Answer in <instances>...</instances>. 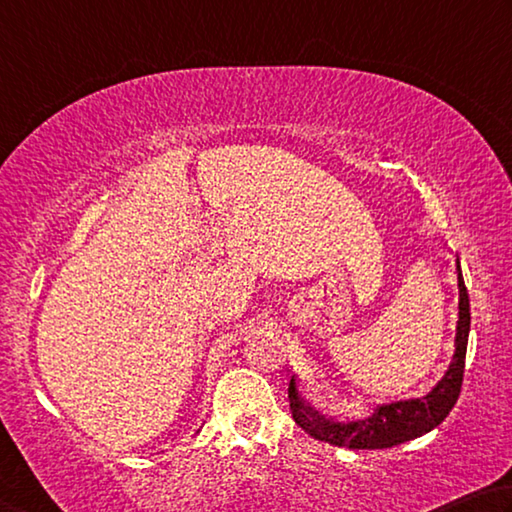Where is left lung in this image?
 Here are the masks:
<instances>
[{
  "instance_id": "8db88e82",
  "label": "left lung",
  "mask_w": 512,
  "mask_h": 512,
  "mask_svg": "<svg viewBox=\"0 0 512 512\" xmlns=\"http://www.w3.org/2000/svg\"><path fill=\"white\" fill-rule=\"evenodd\" d=\"M456 283H459V321H456L454 355L443 378L434 384L432 391L418 398L382 402V405H375L371 414L364 418L339 420L310 407L301 396L297 378L292 375L288 398L292 418L297 420V425H301L317 441L346 447V450H387V447L425 436L441 425L456 405V400H459L470 335V299L463 283L459 256H456Z\"/></svg>"
}]
</instances>
